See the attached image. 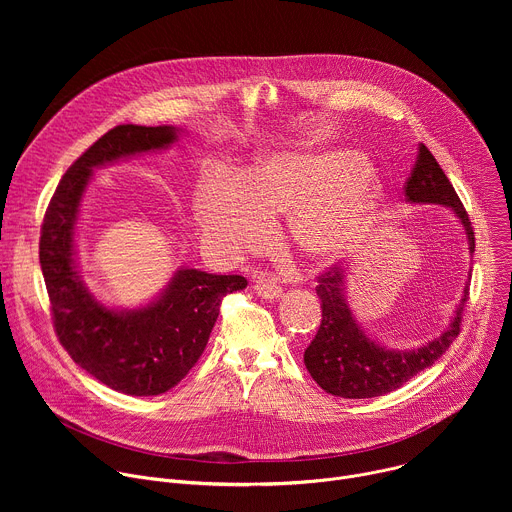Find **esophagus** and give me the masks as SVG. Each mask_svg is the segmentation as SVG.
I'll return each instance as SVG.
<instances>
[{
  "label": "esophagus",
  "mask_w": 512,
  "mask_h": 512,
  "mask_svg": "<svg viewBox=\"0 0 512 512\" xmlns=\"http://www.w3.org/2000/svg\"><path fill=\"white\" fill-rule=\"evenodd\" d=\"M253 289H255V294L259 298H263V300H275V298L281 296V287L273 279H269L265 275L257 277V281L253 283Z\"/></svg>",
  "instance_id": "34e87169"
}]
</instances>
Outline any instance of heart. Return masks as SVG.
Returning <instances> with one entry per match:
<instances>
[{
	"label": "heart",
	"mask_w": 512,
	"mask_h": 512,
	"mask_svg": "<svg viewBox=\"0 0 512 512\" xmlns=\"http://www.w3.org/2000/svg\"><path fill=\"white\" fill-rule=\"evenodd\" d=\"M381 204L377 178L352 152H281L235 178H206L196 192L204 235L229 253L265 245L269 216L294 210L291 235L304 255L334 261L360 245Z\"/></svg>",
	"instance_id": "obj_1"
}]
</instances>
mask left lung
<instances>
[{
  "instance_id": "8db88e82",
  "label": "left lung",
  "mask_w": 512,
  "mask_h": 512,
  "mask_svg": "<svg viewBox=\"0 0 512 512\" xmlns=\"http://www.w3.org/2000/svg\"><path fill=\"white\" fill-rule=\"evenodd\" d=\"M403 190L413 204L448 206L464 225L470 253H474L470 216L452 182L423 143H419L415 166ZM344 273L342 267L332 265L318 277L316 294L322 302V322L304 352L308 373L326 393L344 399H373L387 395L431 367L458 338L464 306L468 302V281L454 320L442 336L415 350H389L364 334L352 316L344 298Z\"/></svg>"
}]
</instances>
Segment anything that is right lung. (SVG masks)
<instances>
[{
    "label": "right lung",
    "instance_id": "add662e5",
    "mask_svg": "<svg viewBox=\"0 0 512 512\" xmlns=\"http://www.w3.org/2000/svg\"><path fill=\"white\" fill-rule=\"evenodd\" d=\"M172 125H117L72 164L56 186L40 231V267L54 332L81 369L113 391L137 397L176 387L198 362L227 294L245 289L241 275L180 269L152 304L115 312L99 304L75 267V225L93 168L164 150Z\"/></svg>",
    "mask_w": 512,
    "mask_h": 512
}]
</instances>
